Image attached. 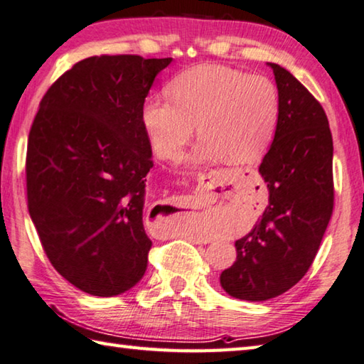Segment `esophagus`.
<instances>
[{
	"label": "esophagus",
	"instance_id": "obj_1",
	"mask_svg": "<svg viewBox=\"0 0 364 364\" xmlns=\"http://www.w3.org/2000/svg\"><path fill=\"white\" fill-rule=\"evenodd\" d=\"M180 203H183V202H181V200H180Z\"/></svg>",
	"mask_w": 364,
	"mask_h": 364
}]
</instances>
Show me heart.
I'll return each instance as SVG.
<instances>
[{
	"label": "heart",
	"instance_id": "heart-1",
	"mask_svg": "<svg viewBox=\"0 0 364 364\" xmlns=\"http://www.w3.org/2000/svg\"><path fill=\"white\" fill-rule=\"evenodd\" d=\"M168 100L149 97L141 107V125L149 146L162 161H176L194 136L189 165L226 159L253 164L272 144L280 121L275 84L261 75H245L220 65H199L167 85Z\"/></svg>",
	"mask_w": 364,
	"mask_h": 364
}]
</instances>
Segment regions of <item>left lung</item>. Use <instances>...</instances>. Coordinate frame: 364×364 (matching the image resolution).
Wrapping results in <instances>:
<instances>
[{
  "instance_id": "1",
  "label": "left lung",
  "mask_w": 364,
  "mask_h": 364,
  "mask_svg": "<svg viewBox=\"0 0 364 364\" xmlns=\"http://www.w3.org/2000/svg\"><path fill=\"white\" fill-rule=\"evenodd\" d=\"M274 70L280 121L259 165L269 203L220 283L237 299L261 302L288 291L312 266L334 205L333 136L321 105L288 70Z\"/></svg>"
}]
</instances>
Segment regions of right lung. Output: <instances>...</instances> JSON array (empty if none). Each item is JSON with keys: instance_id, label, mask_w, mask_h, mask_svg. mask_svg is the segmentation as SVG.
<instances>
[{"instance_id": "obj_1", "label": "right lung", "mask_w": 364, "mask_h": 364, "mask_svg": "<svg viewBox=\"0 0 364 364\" xmlns=\"http://www.w3.org/2000/svg\"><path fill=\"white\" fill-rule=\"evenodd\" d=\"M171 58L100 55L46 92L26 149L28 211L55 270L111 297L143 279L153 242L143 208L153 151L141 107Z\"/></svg>"}]
</instances>
